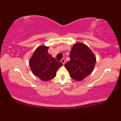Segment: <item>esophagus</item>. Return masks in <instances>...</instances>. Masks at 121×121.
I'll list each match as a JSON object with an SVG mask.
<instances>
[{
  "mask_svg": "<svg viewBox=\"0 0 121 121\" xmlns=\"http://www.w3.org/2000/svg\"><path fill=\"white\" fill-rule=\"evenodd\" d=\"M61 62H62V63H63V65H65V59H62V60H61Z\"/></svg>",
  "mask_w": 121,
  "mask_h": 121,
  "instance_id": "1",
  "label": "esophagus"
}]
</instances>
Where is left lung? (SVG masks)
<instances>
[{
	"instance_id": "obj_1",
	"label": "left lung",
	"mask_w": 121,
	"mask_h": 121,
	"mask_svg": "<svg viewBox=\"0 0 121 121\" xmlns=\"http://www.w3.org/2000/svg\"><path fill=\"white\" fill-rule=\"evenodd\" d=\"M70 60L65 65L71 78L81 81L93 71L96 58L86 45L77 43L72 47L69 55Z\"/></svg>"
}]
</instances>
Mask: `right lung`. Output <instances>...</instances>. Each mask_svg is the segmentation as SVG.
Segmentation results:
<instances>
[{
    "instance_id": "add662e5",
    "label": "right lung",
    "mask_w": 121,
    "mask_h": 121,
    "mask_svg": "<svg viewBox=\"0 0 121 121\" xmlns=\"http://www.w3.org/2000/svg\"><path fill=\"white\" fill-rule=\"evenodd\" d=\"M48 48L44 45L38 46L29 60L33 74L43 81H48L55 78L58 69L63 65L62 63L56 61L49 54Z\"/></svg>"
}]
</instances>
